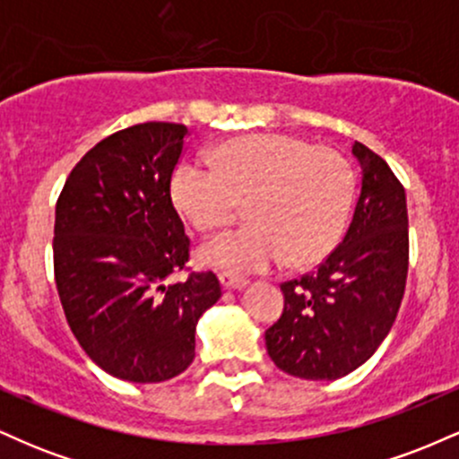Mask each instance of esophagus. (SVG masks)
<instances>
[{
  "mask_svg": "<svg viewBox=\"0 0 459 459\" xmlns=\"http://www.w3.org/2000/svg\"><path fill=\"white\" fill-rule=\"evenodd\" d=\"M218 278H220V284H222L224 289H244L246 284L250 282L247 278L235 276V273H229V272H220Z\"/></svg>",
  "mask_w": 459,
  "mask_h": 459,
  "instance_id": "esophagus-1",
  "label": "esophagus"
}]
</instances>
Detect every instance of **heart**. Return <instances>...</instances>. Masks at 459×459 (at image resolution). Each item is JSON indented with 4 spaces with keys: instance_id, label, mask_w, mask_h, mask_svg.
<instances>
[{
    "instance_id": "obj_1",
    "label": "heart",
    "mask_w": 459,
    "mask_h": 459,
    "mask_svg": "<svg viewBox=\"0 0 459 459\" xmlns=\"http://www.w3.org/2000/svg\"><path fill=\"white\" fill-rule=\"evenodd\" d=\"M213 168L178 163L172 203L200 233L220 229L246 203L250 224L200 247L207 265L263 272L278 263L308 267L343 237L356 178L343 152L287 134L229 140L209 155Z\"/></svg>"
}]
</instances>
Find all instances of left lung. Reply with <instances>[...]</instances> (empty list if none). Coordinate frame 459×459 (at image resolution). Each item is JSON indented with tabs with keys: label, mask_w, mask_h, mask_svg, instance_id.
I'll use <instances>...</instances> for the list:
<instances>
[{
	"label": "left lung",
	"mask_w": 459,
	"mask_h": 459,
	"mask_svg": "<svg viewBox=\"0 0 459 459\" xmlns=\"http://www.w3.org/2000/svg\"><path fill=\"white\" fill-rule=\"evenodd\" d=\"M362 187L354 218L317 270L281 284V319L265 330L267 354L304 380H339L373 356L402 307L410 239L405 189L388 163L354 142Z\"/></svg>",
	"instance_id": "1"
}]
</instances>
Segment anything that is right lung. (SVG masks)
I'll return each mask as SVG.
<instances>
[{"label":"right lung","mask_w":459,"mask_h":459,"mask_svg":"<svg viewBox=\"0 0 459 459\" xmlns=\"http://www.w3.org/2000/svg\"><path fill=\"white\" fill-rule=\"evenodd\" d=\"M186 138L175 123L116 131L77 161L56 204L54 273L68 328L118 380L186 371L200 315L222 296L213 272H189V237L172 204ZM175 271L186 281H168Z\"/></svg>","instance_id":"1"}]
</instances>
